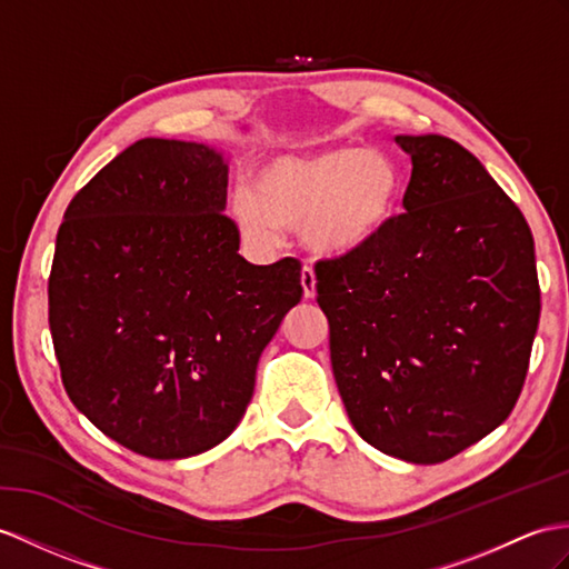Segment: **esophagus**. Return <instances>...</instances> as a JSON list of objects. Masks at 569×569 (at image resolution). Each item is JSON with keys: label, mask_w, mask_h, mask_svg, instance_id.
<instances>
[{"label": "esophagus", "mask_w": 569, "mask_h": 569, "mask_svg": "<svg viewBox=\"0 0 569 569\" xmlns=\"http://www.w3.org/2000/svg\"><path fill=\"white\" fill-rule=\"evenodd\" d=\"M301 287H303V297L313 299V295H316V272H313L311 266L301 268Z\"/></svg>", "instance_id": "1"}]
</instances>
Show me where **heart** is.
<instances>
[{
	"instance_id": "b5f03b06",
	"label": "heart",
	"mask_w": 569,
	"mask_h": 569,
	"mask_svg": "<svg viewBox=\"0 0 569 569\" xmlns=\"http://www.w3.org/2000/svg\"><path fill=\"white\" fill-rule=\"evenodd\" d=\"M398 198L400 178L383 154L332 147L268 159L253 188L241 186L231 196V217L253 243H274L282 227L301 229L311 251L340 258L383 237Z\"/></svg>"
}]
</instances>
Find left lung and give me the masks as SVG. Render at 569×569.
<instances>
[{
  "label": "left lung",
  "mask_w": 569,
  "mask_h": 569,
  "mask_svg": "<svg viewBox=\"0 0 569 569\" xmlns=\"http://www.w3.org/2000/svg\"><path fill=\"white\" fill-rule=\"evenodd\" d=\"M406 212L365 251L316 262L340 398L367 445L441 463L500 427L540 316L533 237L485 166L441 134H398Z\"/></svg>",
  "instance_id": "1"
}]
</instances>
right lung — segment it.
Segmentation results:
<instances>
[{
    "mask_svg": "<svg viewBox=\"0 0 569 569\" xmlns=\"http://www.w3.org/2000/svg\"><path fill=\"white\" fill-rule=\"evenodd\" d=\"M227 176L210 147L147 137L77 192L58 231L48 321L64 391L147 459H188L237 429L303 295L297 258L239 256Z\"/></svg>",
    "mask_w": 569,
    "mask_h": 569,
    "instance_id": "1",
    "label": "right lung"
}]
</instances>
